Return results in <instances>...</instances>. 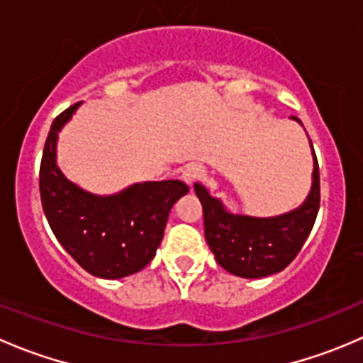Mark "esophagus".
<instances>
[{"instance_id": "obj_1", "label": "esophagus", "mask_w": 363, "mask_h": 363, "mask_svg": "<svg viewBox=\"0 0 363 363\" xmlns=\"http://www.w3.org/2000/svg\"><path fill=\"white\" fill-rule=\"evenodd\" d=\"M202 175H203V168L196 163L186 164L184 170H182V179H184V182H188L189 186L195 184L199 179H202Z\"/></svg>"}]
</instances>
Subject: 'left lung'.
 Returning a JSON list of instances; mask_svg holds the SVG:
<instances>
[{
  "instance_id": "obj_1",
  "label": "left lung",
  "mask_w": 363,
  "mask_h": 363,
  "mask_svg": "<svg viewBox=\"0 0 363 363\" xmlns=\"http://www.w3.org/2000/svg\"><path fill=\"white\" fill-rule=\"evenodd\" d=\"M294 119L302 124L298 117ZM313 156L309 196L298 208L277 218L230 214L218 199H212L202 184L195 182V193L203 208L205 240L223 269L233 276L256 279L281 272L294 262L320 211V167L314 149Z\"/></svg>"
}]
</instances>
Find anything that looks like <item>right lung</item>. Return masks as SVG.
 Segmentation results:
<instances>
[{"instance_id":"right-lung-1","label":"right lung","mask_w":363,"mask_h":363,"mask_svg":"<svg viewBox=\"0 0 363 363\" xmlns=\"http://www.w3.org/2000/svg\"><path fill=\"white\" fill-rule=\"evenodd\" d=\"M54 119L40 163V199L54 235L89 274L119 279L144 269L158 250L172 205L189 191L182 181L142 182L113 196H94L68 181L56 164V140L77 111Z\"/></svg>"}]
</instances>
